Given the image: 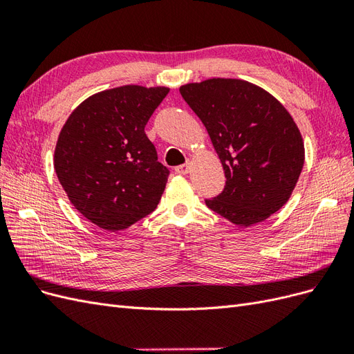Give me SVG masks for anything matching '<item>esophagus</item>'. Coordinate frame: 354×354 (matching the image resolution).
I'll list each match as a JSON object with an SVG mask.
<instances>
[{"mask_svg": "<svg viewBox=\"0 0 354 354\" xmlns=\"http://www.w3.org/2000/svg\"><path fill=\"white\" fill-rule=\"evenodd\" d=\"M189 171H190V160H187V162L183 164V165L176 167V173L177 174H187Z\"/></svg>", "mask_w": 354, "mask_h": 354, "instance_id": "34e87169", "label": "esophagus"}]
</instances>
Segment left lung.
Instances as JSON below:
<instances>
[{"label":"left lung","instance_id":"obj_1","mask_svg":"<svg viewBox=\"0 0 354 354\" xmlns=\"http://www.w3.org/2000/svg\"><path fill=\"white\" fill-rule=\"evenodd\" d=\"M180 94L205 125L226 176L224 190L207 207L241 227L279 211L304 165L301 133L283 104L234 78L185 84Z\"/></svg>","mask_w":354,"mask_h":354}]
</instances>
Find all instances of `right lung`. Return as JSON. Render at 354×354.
Segmentation results:
<instances>
[{"label": "right lung", "instance_id": "1", "mask_svg": "<svg viewBox=\"0 0 354 354\" xmlns=\"http://www.w3.org/2000/svg\"><path fill=\"white\" fill-rule=\"evenodd\" d=\"M168 87L122 85L85 99L66 120L55 149L63 190L88 221L120 232L151 214L169 171L158 162L145 127Z\"/></svg>", "mask_w": 354, "mask_h": 354}]
</instances>
